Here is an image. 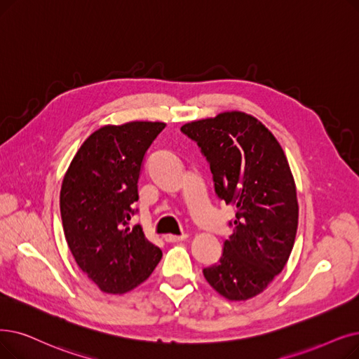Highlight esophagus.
<instances>
[{
    "instance_id": "34e87169",
    "label": "esophagus",
    "mask_w": 359,
    "mask_h": 359,
    "mask_svg": "<svg viewBox=\"0 0 359 359\" xmlns=\"http://www.w3.org/2000/svg\"><path fill=\"white\" fill-rule=\"evenodd\" d=\"M188 238V235H165V241L167 242H171V243H176V242H180L183 239Z\"/></svg>"
}]
</instances>
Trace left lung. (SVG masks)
<instances>
[{
  "mask_svg": "<svg viewBox=\"0 0 359 359\" xmlns=\"http://www.w3.org/2000/svg\"><path fill=\"white\" fill-rule=\"evenodd\" d=\"M182 132L207 157L218 198L236 208L220 261L202 273L226 299H251L282 273L298 230L296 184L285 151L243 111L186 123Z\"/></svg>",
  "mask_w": 359,
  "mask_h": 359,
  "instance_id": "left-lung-1",
  "label": "left lung"
}]
</instances>
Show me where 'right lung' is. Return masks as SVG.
<instances>
[{
	"mask_svg": "<svg viewBox=\"0 0 359 359\" xmlns=\"http://www.w3.org/2000/svg\"><path fill=\"white\" fill-rule=\"evenodd\" d=\"M164 128L163 121L105 124L77 149L61 183L67 245L77 266L105 293L133 290L163 257L142 227L129 222L145 154Z\"/></svg>",
	"mask_w": 359,
	"mask_h": 359,
	"instance_id": "1",
	"label": "right lung"
}]
</instances>
